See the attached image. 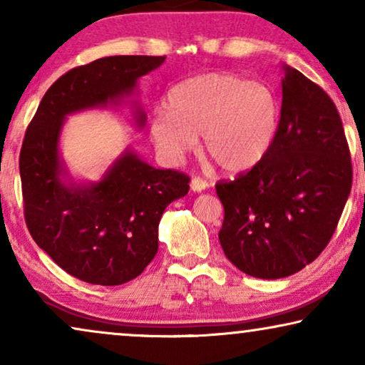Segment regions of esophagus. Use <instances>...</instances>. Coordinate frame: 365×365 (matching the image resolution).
<instances>
[{
  "label": "esophagus",
  "instance_id": "esophagus-1",
  "mask_svg": "<svg viewBox=\"0 0 365 365\" xmlns=\"http://www.w3.org/2000/svg\"><path fill=\"white\" fill-rule=\"evenodd\" d=\"M207 187H209V182L204 181V179H201V178H192L191 179V189L194 192H201Z\"/></svg>",
  "mask_w": 365,
  "mask_h": 365
}]
</instances>
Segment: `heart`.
I'll list each match as a JSON object with an SVG mask.
<instances>
[{"mask_svg": "<svg viewBox=\"0 0 365 365\" xmlns=\"http://www.w3.org/2000/svg\"><path fill=\"white\" fill-rule=\"evenodd\" d=\"M168 109L149 123L154 146L179 164L197 146L229 174L247 173L271 153L281 124V103L262 83L231 73H202L174 84Z\"/></svg>", "mask_w": 365, "mask_h": 365, "instance_id": "obj_1", "label": "heart"}]
</instances>
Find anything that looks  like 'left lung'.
<instances>
[{"label": "left lung", "instance_id": "1", "mask_svg": "<svg viewBox=\"0 0 365 365\" xmlns=\"http://www.w3.org/2000/svg\"><path fill=\"white\" fill-rule=\"evenodd\" d=\"M277 139L267 158L219 181V242L239 271L292 276L324 251L352 187L349 144L336 104L301 71L282 66Z\"/></svg>", "mask_w": 365, "mask_h": 365}]
</instances>
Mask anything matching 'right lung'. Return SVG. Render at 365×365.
<instances>
[{
  "label": "right lung",
  "mask_w": 365,
  "mask_h": 365,
  "mask_svg": "<svg viewBox=\"0 0 365 365\" xmlns=\"http://www.w3.org/2000/svg\"><path fill=\"white\" fill-rule=\"evenodd\" d=\"M164 59L108 56L71 69L51 84L24 134L19 174L29 234L79 281L119 286L138 277L158 252L164 209L186 196L191 179L149 166L126 148L101 181L76 182L59 156L64 121L133 96L138 79ZM134 108V123L143 128L146 114Z\"/></svg>",
  "instance_id": "right-lung-1"
}]
</instances>
